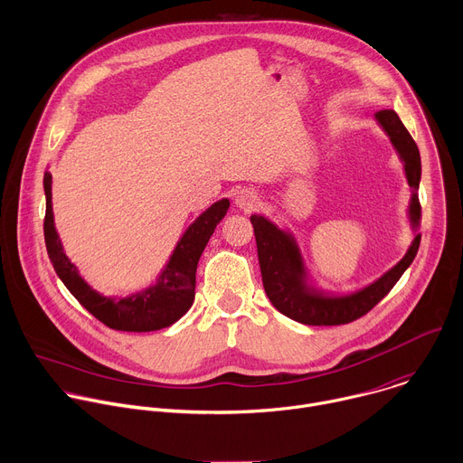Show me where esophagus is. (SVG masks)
<instances>
[{"instance_id": "esophagus-1", "label": "esophagus", "mask_w": 463, "mask_h": 463, "mask_svg": "<svg viewBox=\"0 0 463 463\" xmlns=\"http://www.w3.org/2000/svg\"><path fill=\"white\" fill-rule=\"evenodd\" d=\"M234 203L241 211H250L258 203V194L254 191H250V189H241V191H238V194L234 198Z\"/></svg>"}]
</instances>
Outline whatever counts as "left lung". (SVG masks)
<instances>
[{
  "label": "left lung",
  "instance_id": "left-lung-1",
  "mask_svg": "<svg viewBox=\"0 0 463 463\" xmlns=\"http://www.w3.org/2000/svg\"><path fill=\"white\" fill-rule=\"evenodd\" d=\"M374 119L389 136V141L403 165L405 180L411 187L407 218L412 231V241L403 258L389 270L354 290H327L311 276L307 260L290 229L279 227L265 214L250 216L263 288L276 309L298 324L344 326L358 320L389 294V290L409 269L418 252V229L421 220V209L418 202V187L421 178L420 150L394 110H380L374 114Z\"/></svg>",
  "mask_w": 463,
  "mask_h": 463
}]
</instances>
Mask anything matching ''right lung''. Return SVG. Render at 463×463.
Listing matches in <instances>:
<instances>
[{"label":"right lung","mask_w":463,"mask_h":463,"mask_svg":"<svg viewBox=\"0 0 463 463\" xmlns=\"http://www.w3.org/2000/svg\"><path fill=\"white\" fill-rule=\"evenodd\" d=\"M47 200L45 245L52 267L71 294L101 324L116 331L148 333L176 324L194 301L196 267L216 225L229 211V198L214 202L182 234L158 278L127 296H105L98 292L69 260L56 231L52 213V175L43 176Z\"/></svg>","instance_id":"right-lung-1"}]
</instances>
